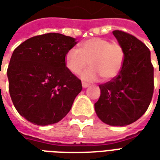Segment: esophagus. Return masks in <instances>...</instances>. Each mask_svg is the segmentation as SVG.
<instances>
[{
	"label": "esophagus",
	"mask_w": 160,
	"mask_h": 160,
	"mask_svg": "<svg viewBox=\"0 0 160 160\" xmlns=\"http://www.w3.org/2000/svg\"><path fill=\"white\" fill-rule=\"evenodd\" d=\"M82 87H83L84 88H86V87H89V84L87 83V82H85V81H82Z\"/></svg>",
	"instance_id": "esophagus-1"
}]
</instances>
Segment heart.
Instances as JSON below:
<instances>
[{
  "label": "heart",
  "instance_id": "obj_1",
  "mask_svg": "<svg viewBox=\"0 0 160 160\" xmlns=\"http://www.w3.org/2000/svg\"><path fill=\"white\" fill-rule=\"evenodd\" d=\"M125 61V51L119 42H110L101 38H92L80 44V49L72 48L65 56L67 68L71 73H82L84 80H96L102 77L104 80H111L118 76Z\"/></svg>",
  "mask_w": 160,
  "mask_h": 160
}]
</instances>
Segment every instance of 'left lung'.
Masks as SVG:
<instances>
[{
  "instance_id": "8db88e82",
  "label": "left lung",
  "mask_w": 160,
  "mask_h": 160,
  "mask_svg": "<svg viewBox=\"0 0 160 160\" xmlns=\"http://www.w3.org/2000/svg\"><path fill=\"white\" fill-rule=\"evenodd\" d=\"M113 34L125 51V61L118 76L99 85L100 97L96 114L103 122L125 126L138 120L151 103L154 78L150 50L129 33L116 30Z\"/></svg>"
}]
</instances>
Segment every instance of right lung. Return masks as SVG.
<instances>
[{
	"label": "right lung",
	"instance_id": "right-lung-1",
	"mask_svg": "<svg viewBox=\"0 0 160 160\" xmlns=\"http://www.w3.org/2000/svg\"><path fill=\"white\" fill-rule=\"evenodd\" d=\"M76 39L46 33L20 43L8 68L9 93L19 114L36 125L56 123L69 112L82 90L81 80L67 68L65 56Z\"/></svg>",
	"mask_w": 160,
	"mask_h": 160
}]
</instances>
